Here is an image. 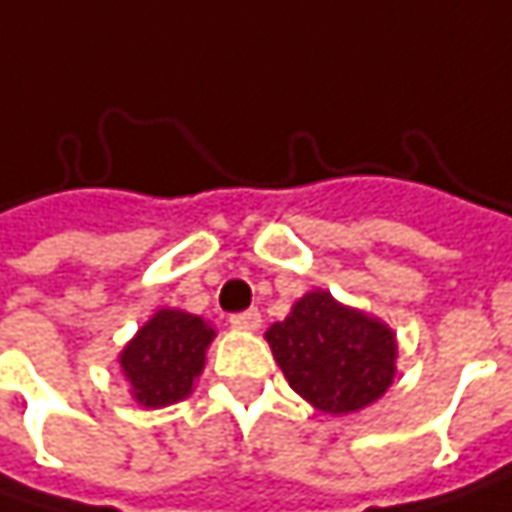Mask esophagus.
Here are the masks:
<instances>
[{
	"label": "esophagus",
	"instance_id": "1",
	"mask_svg": "<svg viewBox=\"0 0 512 512\" xmlns=\"http://www.w3.org/2000/svg\"><path fill=\"white\" fill-rule=\"evenodd\" d=\"M230 323H233V329H238V332H256L262 326V314L256 309L241 311V314L230 317Z\"/></svg>",
	"mask_w": 512,
	"mask_h": 512
}]
</instances>
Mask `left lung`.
Masks as SVG:
<instances>
[{
  "label": "left lung",
  "mask_w": 512,
  "mask_h": 512,
  "mask_svg": "<svg viewBox=\"0 0 512 512\" xmlns=\"http://www.w3.org/2000/svg\"><path fill=\"white\" fill-rule=\"evenodd\" d=\"M265 341L294 393L332 417L379 402L396 376V332L323 288L303 294Z\"/></svg>",
  "instance_id": "1"
}]
</instances>
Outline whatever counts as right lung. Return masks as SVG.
Listing matches in <instances>:
<instances>
[{
  "instance_id": "1",
  "label": "right lung",
  "mask_w": 512,
  "mask_h": 512,
  "mask_svg": "<svg viewBox=\"0 0 512 512\" xmlns=\"http://www.w3.org/2000/svg\"><path fill=\"white\" fill-rule=\"evenodd\" d=\"M215 338L209 320L183 309L154 311L119 352V370L142 408H165L192 396Z\"/></svg>"
}]
</instances>
